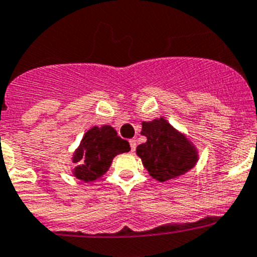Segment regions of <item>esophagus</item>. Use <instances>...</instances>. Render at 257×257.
<instances>
[{
  "instance_id": "1",
  "label": "esophagus",
  "mask_w": 257,
  "mask_h": 257,
  "mask_svg": "<svg viewBox=\"0 0 257 257\" xmlns=\"http://www.w3.org/2000/svg\"><path fill=\"white\" fill-rule=\"evenodd\" d=\"M129 144H131V149H132V152H134L136 151V148H137V141L136 139H131V141H129Z\"/></svg>"
}]
</instances>
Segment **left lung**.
Returning a JSON list of instances; mask_svg holds the SVG:
<instances>
[{
	"label": "left lung",
	"mask_w": 257,
	"mask_h": 257,
	"mask_svg": "<svg viewBox=\"0 0 257 257\" xmlns=\"http://www.w3.org/2000/svg\"><path fill=\"white\" fill-rule=\"evenodd\" d=\"M141 134L147 142L137 147L136 153L156 181L178 178L197 164L200 157L195 144L163 116L142 121Z\"/></svg>",
	"instance_id": "obj_1"
}]
</instances>
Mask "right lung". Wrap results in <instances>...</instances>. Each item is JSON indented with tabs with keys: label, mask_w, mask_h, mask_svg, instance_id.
<instances>
[{
	"label": "right lung",
	"mask_w": 257,
	"mask_h": 257,
	"mask_svg": "<svg viewBox=\"0 0 257 257\" xmlns=\"http://www.w3.org/2000/svg\"><path fill=\"white\" fill-rule=\"evenodd\" d=\"M129 151L128 141L121 139L113 126H93L84 134L74 151L71 162L75 167L71 173L75 178L90 183L108 172L114 157Z\"/></svg>",
	"instance_id": "add662e5"
}]
</instances>
